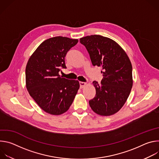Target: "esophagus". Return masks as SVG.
Listing matches in <instances>:
<instances>
[{
    "label": "esophagus",
    "mask_w": 159,
    "mask_h": 159,
    "mask_svg": "<svg viewBox=\"0 0 159 159\" xmlns=\"http://www.w3.org/2000/svg\"><path fill=\"white\" fill-rule=\"evenodd\" d=\"M79 84H80V87L81 89H82V88H84L87 85V83L84 82H80Z\"/></svg>",
    "instance_id": "obj_1"
}]
</instances>
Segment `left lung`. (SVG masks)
I'll return each mask as SVG.
<instances>
[{"label": "left lung", "mask_w": 159, "mask_h": 159, "mask_svg": "<svg viewBox=\"0 0 159 159\" xmlns=\"http://www.w3.org/2000/svg\"><path fill=\"white\" fill-rule=\"evenodd\" d=\"M86 48L92 64L101 66L103 78L101 84L94 81L96 96L89 105L97 114L110 116L125 104L133 85L132 65L120 45L101 35H90L80 39Z\"/></svg>", "instance_id": "obj_1"}]
</instances>
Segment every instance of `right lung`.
I'll use <instances>...</instances> for the list:
<instances>
[{"mask_svg": "<svg viewBox=\"0 0 159 159\" xmlns=\"http://www.w3.org/2000/svg\"><path fill=\"white\" fill-rule=\"evenodd\" d=\"M78 39L56 36L44 41L30 58L26 67L28 91L38 106L53 115L69 109L77 93L78 80L59 75L66 69L65 57Z\"/></svg>", "mask_w": 159, "mask_h": 159, "instance_id": "1", "label": "right lung"}]
</instances>
